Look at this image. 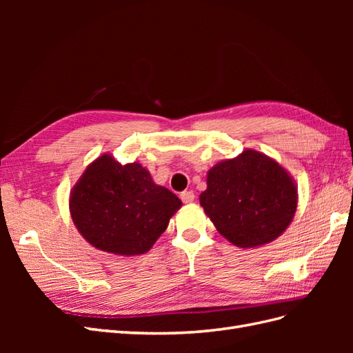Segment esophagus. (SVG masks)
I'll return each instance as SVG.
<instances>
[{"label":"esophagus","instance_id":"34e87169","mask_svg":"<svg viewBox=\"0 0 353 353\" xmlns=\"http://www.w3.org/2000/svg\"><path fill=\"white\" fill-rule=\"evenodd\" d=\"M181 200H183L184 203H191V201H193L194 200V193H193V191H183V193H181Z\"/></svg>","mask_w":353,"mask_h":353}]
</instances>
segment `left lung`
<instances>
[{
  "label": "left lung",
  "mask_w": 353,
  "mask_h": 353,
  "mask_svg": "<svg viewBox=\"0 0 353 353\" xmlns=\"http://www.w3.org/2000/svg\"><path fill=\"white\" fill-rule=\"evenodd\" d=\"M200 205L221 236L241 249L279 239L297 208L293 176L274 159L244 150L221 160L208 172Z\"/></svg>",
  "instance_id": "1"
}]
</instances>
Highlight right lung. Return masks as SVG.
<instances>
[{
	"instance_id": "obj_1",
	"label": "right lung",
	"mask_w": 353,
	"mask_h": 353,
	"mask_svg": "<svg viewBox=\"0 0 353 353\" xmlns=\"http://www.w3.org/2000/svg\"><path fill=\"white\" fill-rule=\"evenodd\" d=\"M181 205L141 163L121 165L110 154L87 166L69 199L81 236L95 249L119 256L150 250Z\"/></svg>"
}]
</instances>
